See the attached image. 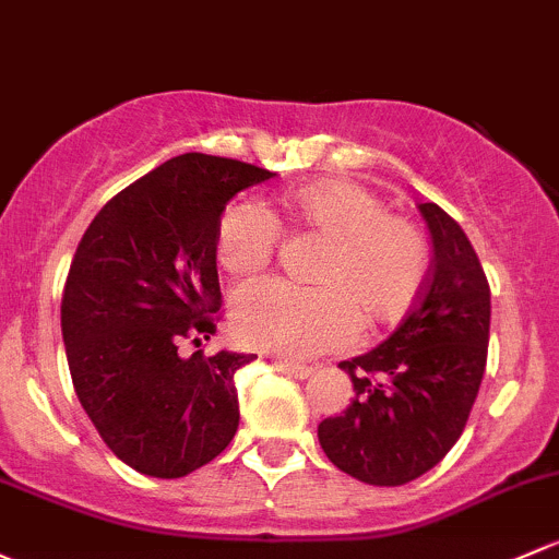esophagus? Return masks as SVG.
I'll use <instances>...</instances> for the list:
<instances>
[{"label":"esophagus","instance_id":"esophagus-1","mask_svg":"<svg viewBox=\"0 0 559 559\" xmlns=\"http://www.w3.org/2000/svg\"><path fill=\"white\" fill-rule=\"evenodd\" d=\"M273 364H275V369H281V372L292 374V378H299V380H305L313 374V367H305V364H292V361H284V358H273Z\"/></svg>","mask_w":559,"mask_h":559}]
</instances>
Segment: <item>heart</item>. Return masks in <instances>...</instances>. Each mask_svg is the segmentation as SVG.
Masks as SVG:
<instances>
[{"mask_svg":"<svg viewBox=\"0 0 559 559\" xmlns=\"http://www.w3.org/2000/svg\"><path fill=\"white\" fill-rule=\"evenodd\" d=\"M286 211L329 238L316 278L297 286L281 278L249 281L233 295V332L249 348L278 356H319L348 345L361 326L407 313L428 278L426 235L388 214L374 192L354 181L324 179L286 195ZM281 225L254 198L227 203L216 222V260L230 275H251L273 257Z\"/></svg>","mask_w":559,"mask_h":559,"instance_id":"obj_1","label":"heart"}]
</instances>
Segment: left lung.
Instances as JSON below:
<instances>
[{"instance_id": "left-lung-1", "label": "left lung", "mask_w": 559, "mask_h": 559, "mask_svg": "<svg viewBox=\"0 0 559 559\" xmlns=\"http://www.w3.org/2000/svg\"><path fill=\"white\" fill-rule=\"evenodd\" d=\"M433 243L431 273L407 319L369 354L340 361L356 399L321 420L326 457L358 481L407 485L461 439L490 340V286L472 240L437 203L418 205Z\"/></svg>"}]
</instances>
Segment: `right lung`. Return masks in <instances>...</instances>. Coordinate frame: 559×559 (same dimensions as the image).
Returning a JSON list of instances; mask_svg holds the SVG:
<instances>
[{
    "label": "right lung",
    "mask_w": 559,
    "mask_h": 559,
    "mask_svg": "<svg viewBox=\"0 0 559 559\" xmlns=\"http://www.w3.org/2000/svg\"><path fill=\"white\" fill-rule=\"evenodd\" d=\"M273 171L230 157H171L117 192L82 235L61 299L69 372L107 448L146 477L214 461L238 431L235 372L254 354L179 356L216 332V222Z\"/></svg>",
    "instance_id": "1"
}]
</instances>
